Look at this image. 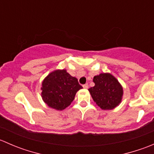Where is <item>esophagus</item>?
Wrapping results in <instances>:
<instances>
[{
  "mask_svg": "<svg viewBox=\"0 0 154 154\" xmlns=\"http://www.w3.org/2000/svg\"><path fill=\"white\" fill-rule=\"evenodd\" d=\"M83 88H86H86H88V84H84V85H83Z\"/></svg>",
  "mask_w": 154,
  "mask_h": 154,
  "instance_id": "obj_1",
  "label": "esophagus"
}]
</instances>
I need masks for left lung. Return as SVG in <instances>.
Segmentation results:
<instances>
[{
  "label": "left lung",
  "mask_w": 154,
  "mask_h": 154,
  "mask_svg": "<svg viewBox=\"0 0 154 154\" xmlns=\"http://www.w3.org/2000/svg\"><path fill=\"white\" fill-rule=\"evenodd\" d=\"M94 86L88 88L91 97L102 109H112L119 106L123 96V88L117 79L109 73L93 78Z\"/></svg>",
  "instance_id": "1"
}]
</instances>
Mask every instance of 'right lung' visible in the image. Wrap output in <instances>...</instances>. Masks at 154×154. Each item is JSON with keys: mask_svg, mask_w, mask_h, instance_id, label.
I'll use <instances>...</instances> for the list:
<instances>
[{"mask_svg": "<svg viewBox=\"0 0 154 154\" xmlns=\"http://www.w3.org/2000/svg\"><path fill=\"white\" fill-rule=\"evenodd\" d=\"M83 88L77 79L66 70H56L50 73L42 84V97L49 107L63 110L74 100L77 91Z\"/></svg>", "mask_w": 154, "mask_h": 154, "instance_id": "obj_1", "label": "right lung"}]
</instances>
